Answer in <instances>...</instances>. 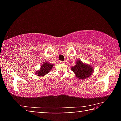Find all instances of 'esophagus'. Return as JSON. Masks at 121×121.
Returning <instances> with one entry per match:
<instances>
[{"mask_svg": "<svg viewBox=\"0 0 121 121\" xmlns=\"http://www.w3.org/2000/svg\"><path fill=\"white\" fill-rule=\"evenodd\" d=\"M60 63H62V64H65V63H66V61H60Z\"/></svg>", "mask_w": 121, "mask_h": 121, "instance_id": "esophagus-1", "label": "esophagus"}]
</instances>
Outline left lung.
I'll list each match as a JSON object with an SVG mask.
<instances>
[{
	"mask_svg": "<svg viewBox=\"0 0 121 121\" xmlns=\"http://www.w3.org/2000/svg\"><path fill=\"white\" fill-rule=\"evenodd\" d=\"M76 77L81 79H85L92 74L94 69L91 65L84 64L80 60H77L76 65L71 68Z\"/></svg>",
	"mask_w": 121,
	"mask_h": 121,
	"instance_id": "left-lung-1",
	"label": "left lung"
}]
</instances>
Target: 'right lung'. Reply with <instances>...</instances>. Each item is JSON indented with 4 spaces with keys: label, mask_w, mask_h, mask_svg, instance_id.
<instances>
[{
    "label": "right lung",
    "mask_w": 121,
    "mask_h": 121,
    "mask_svg": "<svg viewBox=\"0 0 121 121\" xmlns=\"http://www.w3.org/2000/svg\"><path fill=\"white\" fill-rule=\"evenodd\" d=\"M54 64L49 63L48 62H44L42 65L41 66V68L39 70L37 71L35 74L39 77H43L46 74L48 73L52 70V68L53 67Z\"/></svg>",
    "instance_id": "1"
}]
</instances>
